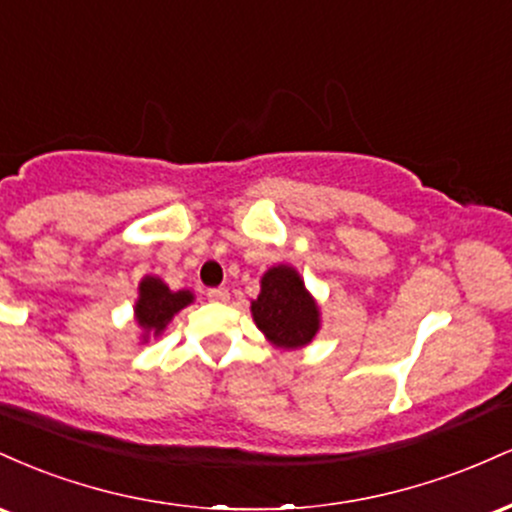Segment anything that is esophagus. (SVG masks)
I'll use <instances>...</instances> for the list:
<instances>
[{
    "mask_svg": "<svg viewBox=\"0 0 512 512\" xmlns=\"http://www.w3.org/2000/svg\"><path fill=\"white\" fill-rule=\"evenodd\" d=\"M207 296H209V301H214V303H226L228 298H231V293H228V289H209Z\"/></svg>",
    "mask_w": 512,
    "mask_h": 512,
    "instance_id": "esophagus-1",
    "label": "esophagus"
}]
</instances>
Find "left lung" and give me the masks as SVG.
I'll use <instances>...</instances> for the list:
<instances>
[{"label": "left lung", "mask_w": 512, "mask_h": 512, "mask_svg": "<svg viewBox=\"0 0 512 512\" xmlns=\"http://www.w3.org/2000/svg\"><path fill=\"white\" fill-rule=\"evenodd\" d=\"M252 320L276 349H303L322 327L320 305L291 264H274L260 276V296L250 303Z\"/></svg>", "instance_id": "obj_1"}]
</instances>
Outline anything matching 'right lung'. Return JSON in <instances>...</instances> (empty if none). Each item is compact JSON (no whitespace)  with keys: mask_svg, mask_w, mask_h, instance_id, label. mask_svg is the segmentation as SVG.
Returning <instances> with one entry per match:
<instances>
[{"mask_svg":"<svg viewBox=\"0 0 512 512\" xmlns=\"http://www.w3.org/2000/svg\"><path fill=\"white\" fill-rule=\"evenodd\" d=\"M190 303H195V293L190 289L173 291L161 276L146 274L139 281V296L134 301V322L142 330L139 342L149 344L151 339L161 337L170 320Z\"/></svg>","mask_w":512,"mask_h":512,"instance_id":"add662e5","label":"right lung"}]
</instances>
